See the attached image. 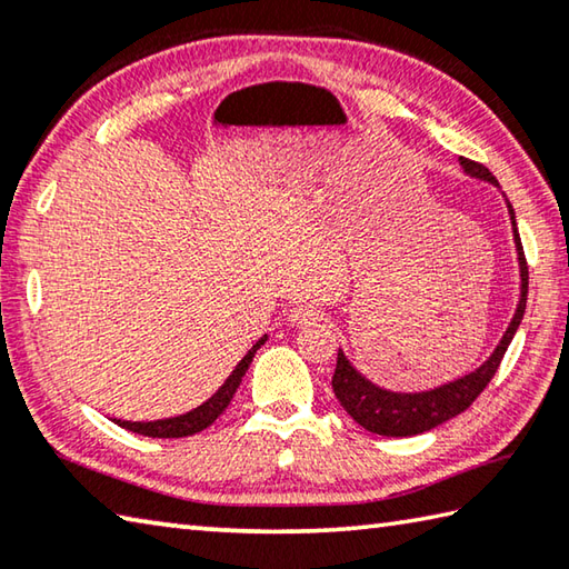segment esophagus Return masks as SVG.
Instances as JSON below:
<instances>
[{"mask_svg": "<svg viewBox=\"0 0 569 569\" xmlns=\"http://www.w3.org/2000/svg\"><path fill=\"white\" fill-rule=\"evenodd\" d=\"M287 319L292 321V325L302 327V325H312L315 319H319V307L312 305V302H299V305H292V309H289Z\"/></svg>", "mask_w": 569, "mask_h": 569, "instance_id": "esophagus-1", "label": "esophagus"}]
</instances>
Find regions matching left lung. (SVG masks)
Here are the masks:
<instances>
[{"label": "left lung", "instance_id": "8db88e82", "mask_svg": "<svg viewBox=\"0 0 569 569\" xmlns=\"http://www.w3.org/2000/svg\"><path fill=\"white\" fill-rule=\"evenodd\" d=\"M460 166L466 168V173L490 180V183L498 186L496 176L483 163H476L470 158H460ZM510 208V206H508ZM510 220H512V232H516V244H518V260H520V305L516 309V317H512L510 327L506 335H502L500 345L492 351V357L483 363V367L468 373L463 379H456L451 383L438 386L431 391L421 393H393L379 389L377 383L363 379L361 373L351 367L345 351L339 349L337 353V369L335 377H331V389L339 403L345 406V411L357 421L359 426L367 428L371 433L379 436H416L423 431H431V428L446 423L448 418L463 413L470 403H473L480 393H483L490 379L496 377L502 357L510 347L512 337L522 321L525 305H528V260H525L520 232L516 228V212L510 208Z\"/></svg>", "mask_w": 569, "mask_h": 569}]
</instances>
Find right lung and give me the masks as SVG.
I'll return each mask as SVG.
<instances>
[{"label":"right lung","mask_w":569,"mask_h":569,"mask_svg":"<svg viewBox=\"0 0 569 569\" xmlns=\"http://www.w3.org/2000/svg\"><path fill=\"white\" fill-rule=\"evenodd\" d=\"M264 339L267 337H262L248 353H244L242 361L238 363V367H234V371L228 377V381H224L206 403L198 406V409H192V411H188L183 416H176V418H163V421H146V423L136 421L133 423V421H121V418H113V421L121 428H126V431L141 433V436H148V438H183V436L200 433L202 428H208L224 409H228V403L232 401L234 391H238L244 371H248L257 349L264 345Z\"/></svg>","instance_id":"add662e5"}]
</instances>
